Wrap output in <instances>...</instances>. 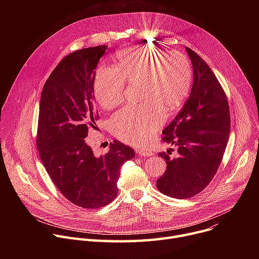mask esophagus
Here are the masks:
<instances>
[{
	"label": "esophagus",
	"instance_id": "34e87169",
	"mask_svg": "<svg viewBox=\"0 0 259 259\" xmlns=\"http://www.w3.org/2000/svg\"><path fill=\"white\" fill-rule=\"evenodd\" d=\"M137 152H138V155L142 157H150L153 155V152L149 150H138Z\"/></svg>",
	"mask_w": 259,
	"mask_h": 259
}]
</instances>
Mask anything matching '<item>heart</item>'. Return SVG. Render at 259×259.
Instances as JSON below:
<instances>
[{
  "label": "heart",
  "mask_w": 259,
  "mask_h": 259,
  "mask_svg": "<svg viewBox=\"0 0 259 259\" xmlns=\"http://www.w3.org/2000/svg\"><path fill=\"white\" fill-rule=\"evenodd\" d=\"M115 67L100 66L95 73L94 95L103 108L124 99L125 81L139 82L140 104L129 105L110 119L109 127L130 144L149 140L163 124L165 109H175L187 97L193 80L190 60L179 51L165 52L147 46H127L115 55Z\"/></svg>",
  "instance_id": "b5f03b06"
}]
</instances>
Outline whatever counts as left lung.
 Listing matches in <instances>:
<instances>
[{
    "mask_svg": "<svg viewBox=\"0 0 259 259\" xmlns=\"http://www.w3.org/2000/svg\"><path fill=\"white\" fill-rule=\"evenodd\" d=\"M194 69L189 99L163 130L162 140L177 146L159 156L167 163L157 180L158 190L172 198L189 199L201 193L213 179L229 141L231 117L227 95L208 64L186 47Z\"/></svg>",
    "mask_w": 259,
    "mask_h": 259,
    "instance_id": "8db88e82",
    "label": "left lung"
}]
</instances>
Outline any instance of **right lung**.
I'll use <instances>...</instances> for the list:
<instances>
[{
    "label": "right lung",
    "instance_id": "add662e5",
    "mask_svg": "<svg viewBox=\"0 0 259 259\" xmlns=\"http://www.w3.org/2000/svg\"><path fill=\"white\" fill-rule=\"evenodd\" d=\"M106 49L84 48L65 56L46 81L40 101L36 146L41 161L59 192L87 209L117 197L120 168L135 156L132 147L114 140L105 155L96 157L86 138L98 119L95 68Z\"/></svg>",
    "mask_w": 259,
    "mask_h": 259
}]
</instances>
